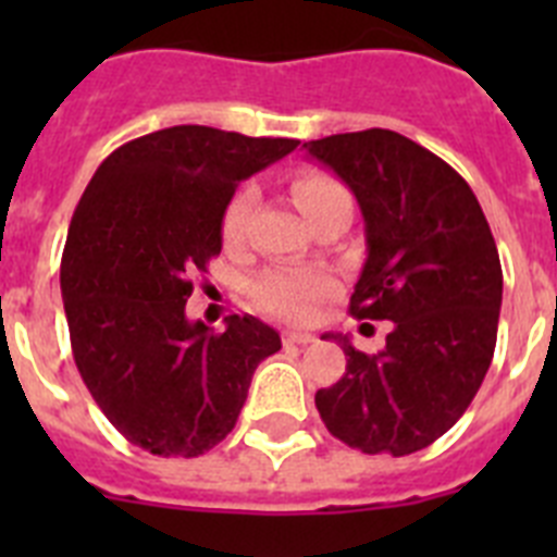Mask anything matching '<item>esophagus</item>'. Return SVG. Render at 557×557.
Masks as SVG:
<instances>
[{
    "mask_svg": "<svg viewBox=\"0 0 557 557\" xmlns=\"http://www.w3.org/2000/svg\"><path fill=\"white\" fill-rule=\"evenodd\" d=\"M282 343H284V346H307V343H314V334H309V332H284Z\"/></svg>",
    "mask_w": 557,
    "mask_h": 557,
    "instance_id": "esophagus-1",
    "label": "esophagus"
}]
</instances>
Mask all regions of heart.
<instances>
[{
    "mask_svg": "<svg viewBox=\"0 0 557 557\" xmlns=\"http://www.w3.org/2000/svg\"><path fill=\"white\" fill-rule=\"evenodd\" d=\"M293 198L298 209L314 218L318 211L326 209L329 203L339 198H348L346 186L339 184L334 175L321 170H304L293 181ZM256 206V186H243L231 198L228 209L223 218V234L228 243H239L245 234V225L250 220V211ZM334 289L332 278L318 270H287L275 268L262 273L253 282V298L270 314L282 318V321H307L312 314L314 304L326 298Z\"/></svg>",
    "mask_w": 557,
    "mask_h": 557,
    "instance_id": "obj_1",
    "label": "heart"
}]
</instances>
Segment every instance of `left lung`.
Returning a JSON list of instances; mask_svg holds the SVG:
<instances>
[{"label":"left lung","mask_w":557,"mask_h":557,"mask_svg":"<svg viewBox=\"0 0 557 557\" xmlns=\"http://www.w3.org/2000/svg\"><path fill=\"white\" fill-rule=\"evenodd\" d=\"M304 147L346 181L366 218L368 259L348 312L393 321L379 354L332 334L346 373L314 393V407L351 449L412 455L457 424L494 359L502 307L494 234L471 186L401 133L371 127Z\"/></svg>","instance_id":"1"}]
</instances>
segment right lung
<instances>
[{
    "label": "right lung",
    "mask_w": 557,
    "mask_h": 557,
    "mask_svg": "<svg viewBox=\"0 0 557 557\" xmlns=\"http://www.w3.org/2000/svg\"><path fill=\"white\" fill-rule=\"evenodd\" d=\"M295 139L175 125L127 141L97 166L69 223L61 293L75 366L133 446L198 457L234 430L250 376L282 348L253 314L225 332L186 321L195 275L223 248L239 181Z\"/></svg>",
    "instance_id": "right-lung-1"
}]
</instances>
